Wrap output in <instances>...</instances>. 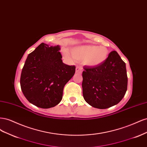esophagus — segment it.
<instances>
[{
    "label": "esophagus",
    "mask_w": 147,
    "mask_h": 147,
    "mask_svg": "<svg viewBox=\"0 0 147 147\" xmlns=\"http://www.w3.org/2000/svg\"><path fill=\"white\" fill-rule=\"evenodd\" d=\"M82 70H83V69L81 67L77 66L76 67V73H77V74H81L82 72Z\"/></svg>",
    "instance_id": "esophagus-1"
}]
</instances>
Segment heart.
Listing matches in <instances>:
<instances>
[{"label":"heart","instance_id":"heart-1","mask_svg":"<svg viewBox=\"0 0 147 147\" xmlns=\"http://www.w3.org/2000/svg\"><path fill=\"white\" fill-rule=\"evenodd\" d=\"M72 55L65 50L64 55L69 59H75L78 61H83L89 66L96 67L102 64L107 59L109 51L104 47L94 45H84L73 48Z\"/></svg>","mask_w":147,"mask_h":147}]
</instances>
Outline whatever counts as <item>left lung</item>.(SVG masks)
Masks as SVG:
<instances>
[{
  "mask_svg": "<svg viewBox=\"0 0 147 147\" xmlns=\"http://www.w3.org/2000/svg\"><path fill=\"white\" fill-rule=\"evenodd\" d=\"M83 95L88 104L105 109L117 105L126 94L127 76L126 64L116 51L110 53L103 63L83 67Z\"/></svg>",
  "mask_w": 147,
  "mask_h": 147,
  "instance_id": "obj_1",
  "label": "left lung"
}]
</instances>
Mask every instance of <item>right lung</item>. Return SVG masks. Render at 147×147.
<instances>
[{"mask_svg": "<svg viewBox=\"0 0 147 147\" xmlns=\"http://www.w3.org/2000/svg\"><path fill=\"white\" fill-rule=\"evenodd\" d=\"M60 47L42 43L29 54L22 70V92L30 103L42 109L58 104L65 84L75 72V65L63 63Z\"/></svg>", "mask_w": 147, "mask_h": 147, "instance_id": "add662e5", "label": "right lung"}]
</instances>
